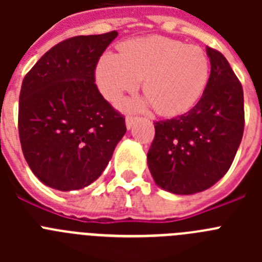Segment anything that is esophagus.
Returning a JSON list of instances; mask_svg holds the SVG:
<instances>
[{
	"mask_svg": "<svg viewBox=\"0 0 262 262\" xmlns=\"http://www.w3.org/2000/svg\"><path fill=\"white\" fill-rule=\"evenodd\" d=\"M136 122V118H134V117H127L126 118V127H127V129H129V128H133V126H134V123H135Z\"/></svg>",
	"mask_w": 262,
	"mask_h": 262,
	"instance_id": "1",
	"label": "esophagus"
}]
</instances>
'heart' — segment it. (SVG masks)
I'll use <instances>...</instances> for the list:
<instances>
[{
  "label": "heart",
  "instance_id": "1",
  "mask_svg": "<svg viewBox=\"0 0 262 262\" xmlns=\"http://www.w3.org/2000/svg\"><path fill=\"white\" fill-rule=\"evenodd\" d=\"M210 76V61L202 48L163 36L129 40L122 53L106 52L96 71L97 84L107 99L138 89L144 77L145 99H126V108L155 103L159 113L180 114L200 99Z\"/></svg>",
  "mask_w": 262,
  "mask_h": 262
}]
</instances>
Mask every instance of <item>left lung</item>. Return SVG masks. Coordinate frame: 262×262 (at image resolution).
Masks as SVG:
<instances>
[{
    "mask_svg": "<svg viewBox=\"0 0 262 262\" xmlns=\"http://www.w3.org/2000/svg\"><path fill=\"white\" fill-rule=\"evenodd\" d=\"M211 72L191 110L155 123L148 168L157 186L180 195L200 193L230 169L244 131V93L221 52L206 48Z\"/></svg>",
    "mask_w": 262,
    "mask_h": 262,
    "instance_id": "left-lung-1",
    "label": "left lung"
}]
</instances>
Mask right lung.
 <instances>
[{"instance_id": "obj_1", "label": "right lung", "mask_w": 262, "mask_h": 262, "mask_svg": "<svg viewBox=\"0 0 262 262\" xmlns=\"http://www.w3.org/2000/svg\"><path fill=\"white\" fill-rule=\"evenodd\" d=\"M117 31L67 39L43 55L23 78L18 131L23 156L46 186L80 190L102 174L124 118L94 84L98 59Z\"/></svg>"}]
</instances>
